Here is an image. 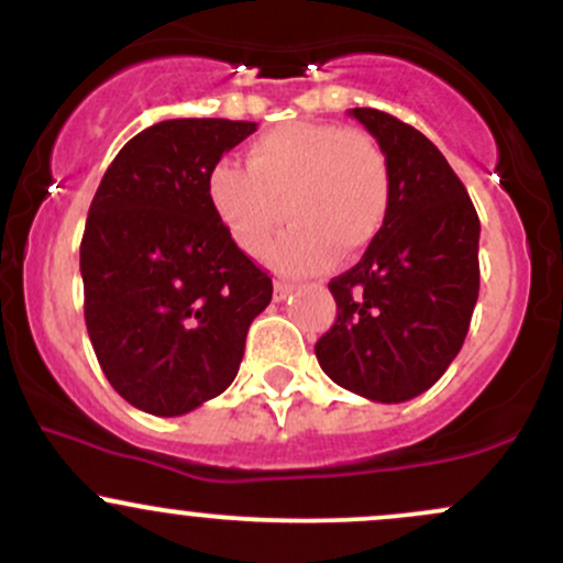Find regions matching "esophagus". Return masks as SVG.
Returning a JSON list of instances; mask_svg holds the SVG:
<instances>
[{"label": "esophagus", "mask_w": 563, "mask_h": 563, "mask_svg": "<svg viewBox=\"0 0 563 563\" xmlns=\"http://www.w3.org/2000/svg\"><path fill=\"white\" fill-rule=\"evenodd\" d=\"M290 290H294V283L290 280H275V301L288 299Z\"/></svg>", "instance_id": "obj_1"}]
</instances>
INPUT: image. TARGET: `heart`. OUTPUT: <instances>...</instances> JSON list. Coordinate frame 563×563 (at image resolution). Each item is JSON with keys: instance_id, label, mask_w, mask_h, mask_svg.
<instances>
[{"instance_id": "obj_1", "label": "heart", "mask_w": 563, "mask_h": 563, "mask_svg": "<svg viewBox=\"0 0 563 563\" xmlns=\"http://www.w3.org/2000/svg\"><path fill=\"white\" fill-rule=\"evenodd\" d=\"M209 203L238 249L264 256L283 222L273 262L318 273L354 260L391 211V164L376 137L339 124H283L249 147L245 166L222 161L206 179Z\"/></svg>"}]
</instances>
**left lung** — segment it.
Wrapping results in <instances>:
<instances>
[{
	"mask_svg": "<svg viewBox=\"0 0 563 563\" xmlns=\"http://www.w3.org/2000/svg\"><path fill=\"white\" fill-rule=\"evenodd\" d=\"M391 164L394 198L363 260L328 283L335 322L314 344L328 378L373 402H407L442 378L479 299V217L418 129L352 108Z\"/></svg>",
	"mask_w": 563,
	"mask_h": 563,
	"instance_id": "left-lung-1",
	"label": "left lung"
}]
</instances>
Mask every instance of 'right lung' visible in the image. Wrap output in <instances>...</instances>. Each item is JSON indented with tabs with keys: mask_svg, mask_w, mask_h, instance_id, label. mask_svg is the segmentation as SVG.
<instances>
[{
	"mask_svg": "<svg viewBox=\"0 0 563 563\" xmlns=\"http://www.w3.org/2000/svg\"><path fill=\"white\" fill-rule=\"evenodd\" d=\"M254 121L172 119L108 166L81 238L84 320L106 378L129 405L174 418L238 376L273 277L238 249L206 179Z\"/></svg>",
	"mask_w": 563,
	"mask_h": 563,
	"instance_id": "right-lung-1",
	"label": "right lung"
}]
</instances>
